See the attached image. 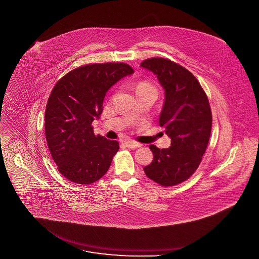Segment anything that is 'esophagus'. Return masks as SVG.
I'll use <instances>...</instances> for the list:
<instances>
[{
  "label": "esophagus",
  "instance_id": "obj_1",
  "mask_svg": "<svg viewBox=\"0 0 259 259\" xmlns=\"http://www.w3.org/2000/svg\"><path fill=\"white\" fill-rule=\"evenodd\" d=\"M124 145H126V147L132 148V149H135V148H137V147L142 146L141 144H139V143H137V142H133V141H127V142H124Z\"/></svg>",
  "mask_w": 259,
  "mask_h": 259
}]
</instances>
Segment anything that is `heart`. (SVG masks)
I'll return each instance as SVG.
<instances>
[{
  "label": "heart",
  "instance_id": "heart-1",
  "mask_svg": "<svg viewBox=\"0 0 259 259\" xmlns=\"http://www.w3.org/2000/svg\"><path fill=\"white\" fill-rule=\"evenodd\" d=\"M136 92L140 93V92H153L156 93L155 88L152 83L148 81H141L137 83L136 85Z\"/></svg>",
  "mask_w": 259,
  "mask_h": 259
}]
</instances>
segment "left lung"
Masks as SVG:
<instances>
[{"label": "left lung", "mask_w": 259, "mask_h": 259, "mask_svg": "<svg viewBox=\"0 0 259 259\" xmlns=\"http://www.w3.org/2000/svg\"><path fill=\"white\" fill-rule=\"evenodd\" d=\"M141 66L154 73L165 90L159 123L171 140L168 148L149 145L153 160L144 170L159 185L175 186L194 175L205 153L212 128L210 105L197 78L180 64L151 58Z\"/></svg>", "instance_id": "left-lung-1"}]
</instances>
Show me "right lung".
<instances>
[{
	"instance_id": "add662e5",
	"label": "right lung",
	"mask_w": 259,
	"mask_h": 259,
	"mask_svg": "<svg viewBox=\"0 0 259 259\" xmlns=\"http://www.w3.org/2000/svg\"><path fill=\"white\" fill-rule=\"evenodd\" d=\"M133 73L123 62L93 63L73 69L55 84L45 110V136L59 171L71 182L89 185L108 171L119 145L95 136L92 123L103 112L109 89Z\"/></svg>"
}]
</instances>
